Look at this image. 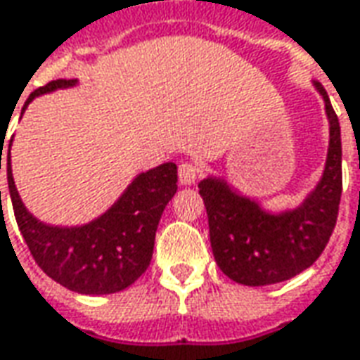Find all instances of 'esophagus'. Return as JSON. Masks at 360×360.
<instances>
[{
	"instance_id": "esophagus-1",
	"label": "esophagus",
	"mask_w": 360,
	"mask_h": 360,
	"mask_svg": "<svg viewBox=\"0 0 360 360\" xmlns=\"http://www.w3.org/2000/svg\"><path fill=\"white\" fill-rule=\"evenodd\" d=\"M198 177V167L197 163L193 162H185L179 165V183L181 185H195V181Z\"/></svg>"
}]
</instances>
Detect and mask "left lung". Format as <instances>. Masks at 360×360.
Listing matches in <instances>:
<instances>
[{"instance_id":"left-lung-1","label":"left lung","mask_w":360,"mask_h":360,"mask_svg":"<svg viewBox=\"0 0 360 360\" xmlns=\"http://www.w3.org/2000/svg\"><path fill=\"white\" fill-rule=\"evenodd\" d=\"M311 84L326 105L329 146L320 181L300 205L273 212L222 177L208 175L198 183L216 263L240 285H275L302 273L320 257L335 228L341 200V128L326 89L318 82Z\"/></svg>"}]
</instances>
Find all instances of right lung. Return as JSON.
Masks as SVG:
<instances>
[{"mask_svg":"<svg viewBox=\"0 0 360 360\" xmlns=\"http://www.w3.org/2000/svg\"><path fill=\"white\" fill-rule=\"evenodd\" d=\"M77 85V79H56L29 95V103L56 89ZM1 142H5L1 136ZM11 144L7 150V185L17 226L39 267L68 290L79 294H112L124 290L144 273L154 253L158 224L163 208L177 193V165L162 163L136 175L115 205L82 226L40 222L22 205L11 172ZM0 146V169H1ZM1 205V191H0Z\"/></svg>","mask_w":360,"mask_h":360,"instance_id":"add662e5","label":"right lung"}]
</instances>
